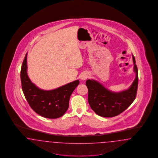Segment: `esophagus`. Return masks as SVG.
Returning <instances> with one entry per match:
<instances>
[{"label": "esophagus", "mask_w": 158, "mask_h": 158, "mask_svg": "<svg viewBox=\"0 0 158 158\" xmlns=\"http://www.w3.org/2000/svg\"><path fill=\"white\" fill-rule=\"evenodd\" d=\"M88 77V74L86 73H83L81 76V79L82 81H85Z\"/></svg>", "instance_id": "1"}]
</instances>
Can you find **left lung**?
I'll return each instance as SVG.
<instances>
[{"label": "left lung", "instance_id": "left-lung-1", "mask_svg": "<svg viewBox=\"0 0 158 158\" xmlns=\"http://www.w3.org/2000/svg\"><path fill=\"white\" fill-rule=\"evenodd\" d=\"M132 58L133 71L136 76L131 86L126 90L114 92L95 80L86 81L89 105L99 116L105 118L116 116L125 110L135 99L138 85V72L133 55Z\"/></svg>", "mask_w": 158, "mask_h": 158}]
</instances>
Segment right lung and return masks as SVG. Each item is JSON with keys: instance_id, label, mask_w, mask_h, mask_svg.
<instances>
[{"instance_id": "add662e5", "label": "right lung", "mask_w": 158, "mask_h": 158, "mask_svg": "<svg viewBox=\"0 0 158 158\" xmlns=\"http://www.w3.org/2000/svg\"><path fill=\"white\" fill-rule=\"evenodd\" d=\"M27 53L22 65L20 79L22 90L32 109L38 114L49 119L63 116L69 107L70 95L79 81L66 84L52 90H43L32 83L27 73Z\"/></svg>"}]
</instances>
